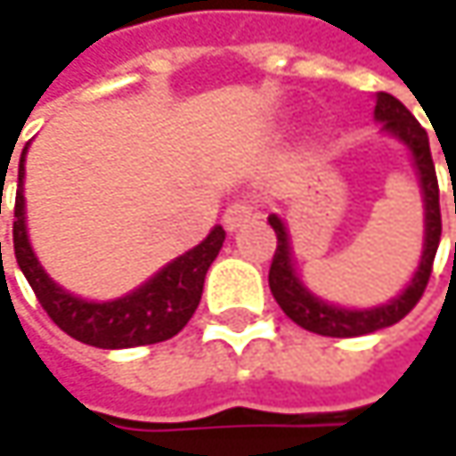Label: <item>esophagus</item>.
I'll list each match as a JSON object with an SVG mask.
<instances>
[{
	"label": "esophagus",
	"instance_id": "1",
	"mask_svg": "<svg viewBox=\"0 0 456 456\" xmlns=\"http://www.w3.org/2000/svg\"><path fill=\"white\" fill-rule=\"evenodd\" d=\"M256 200L253 198H242V200H234L224 211V227L227 229H237L242 222H248L253 214H256Z\"/></svg>",
	"mask_w": 456,
	"mask_h": 456
}]
</instances>
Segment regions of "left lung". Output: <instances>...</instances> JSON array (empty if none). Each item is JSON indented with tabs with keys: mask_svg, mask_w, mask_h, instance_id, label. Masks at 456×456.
I'll list each match as a JSON object with an SVG mask.
<instances>
[{
	"mask_svg": "<svg viewBox=\"0 0 456 456\" xmlns=\"http://www.w3.org/2000/svg\"><path fill=\"white\" fill-rule=\"evenodd\" d=\"M375 118L383 121L386 132H394L411 150L419 182H422V195H425V250L419 258V269L414 272L410 288L394 298L386 306L378 309H364V312H348L340 306H330L324 301L314 298L301 280L296 277L293 261H290V242H288V232L285 224L277 216H269V224L277 234V248L272 256V266H269V288L274 301L280 304V309L293 319L296 324H301L309 332L327 335V338H356V335H367L383 327H391L396 322L410 314L417 306V301L422 298L430 272H433V258L441 242V206H438V176H436V166H433V155H430V142L428 132L419 126V121L411 116L410 110L394 97L380 92L378 94V105H375Z\"/></svg>",
	"mask_w": 456,
	"mask_h": 456,
	"instance_id": "obj_1",
	"label": "left lung"
}]
</instances>
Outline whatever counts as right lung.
Returning <instances> with one entry per match:
<instances>
[{"mask_svg":"<svg viewBox=\"0 0 456 456\" xmlns=\"http://www.w3.org/2000/svg\"><path fill=\"white\" fill-rule=\"evenodd\" d=\"M26 150L20 155L18 168V192H15V219H12V245L20 272L26 274L31 290L37 293L46 317L52 319L62 332L70 338L97 346V348H134V346H150L174 338L190 317L195 314L206 272L219 256L227 232L222 227L211 229V234L163 266L150 282H144L139 290L108 304H89L81 301L62 288H57L46 272L39 266L28 234H26V200H23V168ZM2 261V245H0Z\"/></svg>","mask_w":456,"mask_h":456,"instance_id":"add662e5","label":"right lung"}]
</instances>
